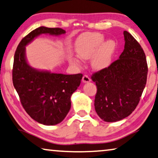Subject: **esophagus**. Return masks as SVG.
Segmentation results:
<instances>
[{
	"mask_svg": "<svg viewBox=\"0 0 158 158\" xmlns=\"http://www.w3.org/2000/svg\"><path fill=\"white\" fill-rule=\"evenodd\" d=\"M82 81L83 83H89V82L91 81V79L88 75H84L83 77H82Z\"/></svg>",
	"mask_w": 158,
	"mask_h": 158,
	"instance_id": "1",
	"label": "esophagus"
}]
</instances>
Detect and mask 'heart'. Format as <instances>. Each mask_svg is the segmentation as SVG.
<instances>
[{
	"mask_svg": "<svg viewBox=\"0 0 158 158\" xmlns=\"http://www.w3.org/2000/svg\"><path fill=\"white\" fill-rule=\"evenodd\" d=\"M105 37L98 32L87 33L80 37L75 44L77 55L83 60L92 59L94 69L102 70L110 65L116 50V43L113 40L105 41ZM72 62L77 65L81 60L72 58Z\"/></svg>",
	"mask_w": 158,
	"mask_h": 158,
	"instance_id": "heart-1",
	"label": "heart"
}]
</instances>
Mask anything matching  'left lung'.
<instances>
[{"label": "left lung", "instance_id": "left-lung-1", "mask_svg": "<svg viewBox=\"0 0 158 158\" xmlns=\"http://www.w3.org/2000/svg\"><path fill=\"white\" fill-rule=\"evenodd\" d=\"M123 35L124 50L118 60L91 77L97 86L96 112L106 122L118 121L131 115L146 84L148 64L144 51L129 32L124 31Z\"/></svg>", "mask_w": 158, "mask_h": 158}]
</instances>
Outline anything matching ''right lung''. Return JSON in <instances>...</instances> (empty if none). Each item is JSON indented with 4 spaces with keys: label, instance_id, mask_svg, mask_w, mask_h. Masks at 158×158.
<instances>
[{
    "label": "right lung",
    "instance_id": "obj_1",
    "mask_svg": "<svg viewBox=\"0 0 158 158\" xmlns=\"http://www.w3.org/2000/svg\"><path fill=\"white\" fill-rule=\"evenodd\" d=\"M65 33L62 28L40 27L20 41L14 56L13 83L20 102L32 119L45 126H54L64 119L71 108V96L83 75L35 69L28 64L25 47L42 34L59 36Z\"/></svg>",
    "mask_w": 158,
    "mask_h": 158
}]
</instances>
